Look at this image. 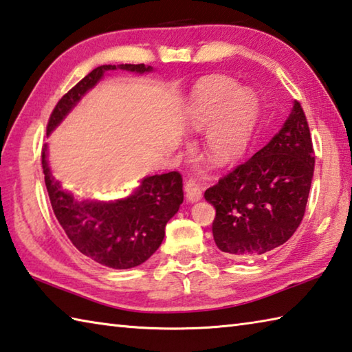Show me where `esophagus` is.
I'll use <instances>...</instances> for the list:
<instances>
[{
	"instance_id": "34e87169",
	"label": "esophagus",
	"mask_w": 352,
	"mask_h": 352,
	"mask_svg": "<svg viewBox=\"0 0 352 352\" xmlns=\"http://www.w3.org/2000/svg\"><path fill=\"white\" fill-rule=\"evenodd\" d=\"M185 197H187V201L190 204L201 201V199H202V190L199 188V187H196V185H193L191 182H188L187 185H185Z\"/></svg>"
}]
</instances>
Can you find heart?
<instances>
[{
    "label": "heart",
    "mask_w": 352,
    "mask_h": 352,
    "mask_svg": "<svg viewBox=\"0 0 352 352\" xmlns=\"http://www.w3.org/2000/svg\"><path fill=\"white\" fill-rule=\"evenodd\" d=\"M258 98L251 89H241L233 79L214 78L204 82L193 96L188 122L207 130L205 153L210 162L223 167L242 155L258 115Z\"/></svg>",
    "instance_id": "obj_1"
}]
</instances>
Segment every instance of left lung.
I'll list each match as a JSON object with an SVG mask.
<instances>
[{
	"label": "left lung",
	"mask_w": 352,
	"mask_h": 352,
	"mask_svg": "<svg viewBox=\"0 0 352 352\" xmlns=\"http://www.w3.org/2000/svg\"><path fill=\"white\" fill-rule=\"evenodd\" d=\"M314 175V150L302 105L257 153L205 191L216 208L213 237L234 258L262 256L294 234Z\"/></svg>",
	"instance_id": "obj_1"
}]
</instances>
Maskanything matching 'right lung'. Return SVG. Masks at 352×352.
Listing matches in <instances>:
<instances>
[{
    "label": "right lung",
    "instance_id": "add662e5",
    "mask_svg": "<svg viewBox=\"0 0 352 352\" xmlns=\"http://www.w3.org/2000/svg\"><path fill=\"white\" fill-rule=\"evenodd\" d=\"M148 73L144 64L99 65L67 91L52 111L47 135L76 107L82 96L104 78L105 72ZM43 171L50 204L59 225L72 243L91 261L115 270H129L144 263L161 247L165 225L184 201L182 177L177 171L144 177L129 196L116 201L79 199L61 187L52 175L47 144L43 148Z\"/></svg>",
    "mask_w": 352,
    "mask_h": 352
}]
</instances>
